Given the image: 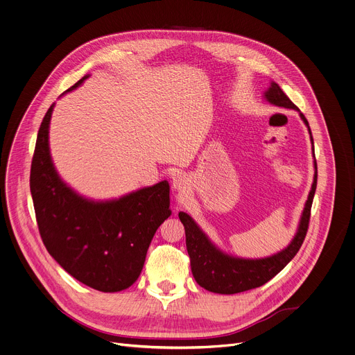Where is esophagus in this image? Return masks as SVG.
<instances>
[{
    "label": "esophagus",
    "instance_id": "34e87169",
    "mask_svg": "<svg viewBox=\"0 0 355 355\" xmlns=\"http://www.w3.org/2000/svg\"><path fill=\"white\" fill-rule=\"evenodd\" d=\"M173 188L174 189H177V191H180V192H182V191H185L187 189V177L185 175H182V174H177V175H174L173 177Z\"/></svg>",
    "mask_w": 355,
    "mask_h": 355
}]
</instances>
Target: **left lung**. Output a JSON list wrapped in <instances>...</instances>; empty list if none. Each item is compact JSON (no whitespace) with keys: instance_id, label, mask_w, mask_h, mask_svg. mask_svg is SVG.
<instances>
[{"instance_id":"8db88e82","label":"left lung","mask_w":355,"mask_h":355,"mask_svg":"<svg viewBox=\"0 0 355 355\" xmlns=\"http://www.w3.org/2000/svg\"><path fill=\"white\" fill-rule=\"evenodd\" d=\"M265 97L269 103L284 107L298 110V107L288 98V96L280 89V86L272 82L270 87L265 93ZM300 111V110H298ZM302 121L309 130V124L302 112H300ZM311 141L313 144L312 135ZM315 155V152H313ZM318 182V167L315 160V175L311 192L308 195V200L305 203L300 227L291 244L283 250L282 252L265 258V259H240L232 258L221 251H218L202 232V230L196 225V223L184 211H180V220L185 228V241L187 251L191 259V270L196 280V283L207 291L218 293V294H237L247 290H252L263 286L270 279H273L279 272H282L287 263L297 255L300 251L309 225L311 207Z\"/></svg>"}]
</instances>
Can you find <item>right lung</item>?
<instances>
[{
    "label": "right lung",
    "instance_id": "obj_1",
    "mask_svg": "<svg viewBox=\"0 0 355 355\" xmlns=\"http://www.w3.org/2000/svg\"><path fill=\"white\" fill-rule=\"evenodd\" d=\"M51 112L53 105L40 125L31 168V192L43 244L80 283L103 293L125 290L139 277L155 232L171 214L170 185L162 181L110 202L76 195L60 180L50 157Z\"/></svg>",
    "mask_w": 355,
    "mask_h": 355
}]
</instances>
